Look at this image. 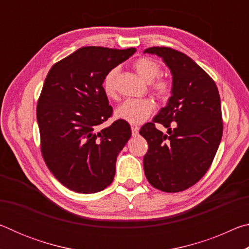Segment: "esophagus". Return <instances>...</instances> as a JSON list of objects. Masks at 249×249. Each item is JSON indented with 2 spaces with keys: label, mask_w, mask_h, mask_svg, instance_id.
<instances>
[{
  "label": "esophagus",
  "mask_w": 249,
  "mask_h": 249,
  "mask_svg": "<svg viewBox=\"0 0 249 249\" xmlns=\"http://www.w3.org/2000/svg\"><path fill=\"white\" fill-rule=\"evenodd\" d=\"M138 132H140V127H138V126H132V134H133V136H137L138 135Z\"/></svg>",
  "instance_id": "obj_1"
}]
</instances>
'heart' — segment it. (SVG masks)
I'll list each match as a JSON object with an SVG mask.
<instances>
[{
  "label": "heart",
  "instance_id": "obj_1",
  "mask_svg": "<svg viewBox=\"0 0 249 249\" xmlns=\"http://www.w3.org/2000/svg\"><path fill=\"white\" fill-rule=\"evenodd\" d=\"M133 67L137 74L146 82H151V90L160 99L166 100L172 92V84L168 78L159 77L161 65L149 57H141L134 61ZM119 68H112L104 75L102 87L107 98L116 96V78ZM155 109V102L150 99H128L116 108V116L130 124H141L151 115Z\"/></svg>",
  "mask_w": 249,
  "mask_h": 249
}]
</instances>
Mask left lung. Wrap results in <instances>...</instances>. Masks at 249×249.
Instances as JSON below:
<instances>
[{"mask_svg":"<svg viewBox=\"0 0 249 249\" xmlns=\"http://www.w3.org/2000/svg\"><path fill=\"white\" fill-rule=\"evenodd\" d=\"M145 53L161 57L172 73V95L166 107L140 134L148 142L144 171L148 182L163 192H180L203 177L221 142V99L214 80L187 54L169 47ZM161 124L165 135L155 128Z\"/></svg>","mask_w":249,"mask_h":249,"instance_id":"left-lung-1","label":"left lung"}]
</instances>
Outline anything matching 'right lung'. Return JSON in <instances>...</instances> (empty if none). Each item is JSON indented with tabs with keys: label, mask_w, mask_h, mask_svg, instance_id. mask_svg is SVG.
<instances>
[{
	"label": "right lung",
	"mask_w": 249,
	"mask_h": 249,
	"mask_svg": "<svg viewBox=\"0 0 249 249\" xmlns=\"http://www.w3.org/2000/svg\"><path fill=\"white\" fill-rule=\"evenodd\" d=\"M136 52L87 46L49 70L37 103L40 151L59 182L78 193L102 191L132 130L123 120L96 132L113 115L102 87L107 71Z\"/></svg>",
	"instance_id": "obj_1"
}]
</instances>
